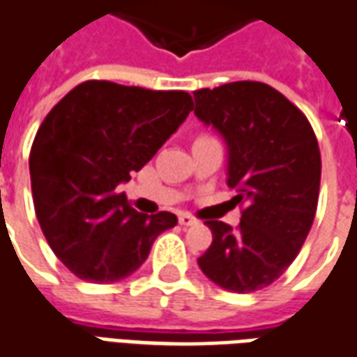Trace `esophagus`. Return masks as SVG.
Masks as SVG:
<instances>
[{
	"instance_id": "1",
	"label": "esophagus",
	"mask_w": 357,
	"mask_h": 357,
	"mask_svg": "<svg viewBox=\"0 0 357 357\" xmlns=\"http://www.w3.org/2000/svg\"><path fill=\"white\" fill-rule=\"evenodd\" d=\"M179 224L181 226H195V224H199V220H197L195 216H191V214H179Z\"/></svg>"
}]
</instances>
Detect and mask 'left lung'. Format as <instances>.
I'll use <instances>...</instances> for the list:
<instances>
[{
  "label": "left lung",
  "mask_w": 357,
  "mask_h": 357,
  "mask_svg": "<svg viewBox=\"0 0 357 357\" xmlns=\"http://www.w3.org/2000/svg\"><path fill=\"white\" fill-rule=\"evenodd\" d=\"M195 116L224 139L226 183L245 208L234 230L206 220L213 243L197 259L208 280L249 294L273 284L298 257L315 218L321 154L307 118L257 81L201 89Z\"/></svg>",
  "instance_id": "obj_1"
}]
</instances>
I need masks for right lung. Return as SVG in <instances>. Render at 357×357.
<instances>
[{
    "label": "right lung",
    "instance_id": "add662e5",
    "mask_svg": "<svg viewBox=\"0 0 357 357\" xmlns=\"http://www.w3.org/2000/svg\"><path fill=\"white\" fill-rule=\"evenodd\" d=\"M193 109L183 91L86 81L42 121L31 149L34 211L50 248L86 282H118L146 261L176 214L137 213L119 185Z\"/></svg>",
    "mask_w": 357,
    "mask_h": 357
}]
</instances>
